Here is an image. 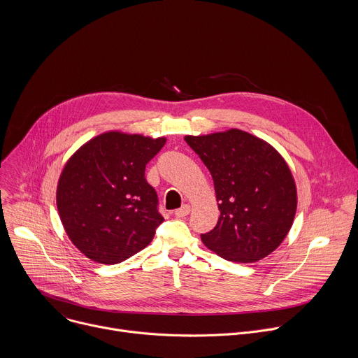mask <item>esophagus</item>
Segmentation results:
<instances>
[{"mask_svg":"<svg viewBox=\"0 0 358 358\" xmlns=\"http://www.w3.org/2000/svg\"><path fill=\"white\" fill-rule=\"evenodd\" d=\"M188 214H189V206H187V203H185V206H182L181 208L174 211V217H177V218H182V217H185Z\"/></svg>","mask_w":358,"mask_h":358,"instance_id":"1","label":"esophagus"}]
</instances>
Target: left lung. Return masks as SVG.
<instances>
[{
	"instance_id": "1",
	"label": "left lung",
	"mask_w": 358,
	"mask_h": 358,
	"mask_svg": "<svg viewBox=\"0 0 358 358\" xmlns=\"http://www.w3.org/2000/svg\"><path fill=\"white\" fill-rule=\"evenodd\" d=\"M184 140L210 170L218 201L220 218L201 235L203 245L231 262L268 257L286 238L297 207L296 184L283 157L238 129Z\"/></svg>"
}]
</instances>
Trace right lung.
Instances as JSON below:
<instances>
[{"instance_id":"obj_1","label":"right lung","mask_w":358,"mask_h":358,"mask_svg":"<svg viewBox=\"0 0 358 358\" xmlns=\"http://www.w3.org/2000/svg\"><path fill=\"white\" fill-rule=\"evenodd\" d=\"M166 138L108 131L65 164L57 189L62 225L89 259L113 265L144 249L164 221L145 166Z\"/></svg>"}]
</instances>
